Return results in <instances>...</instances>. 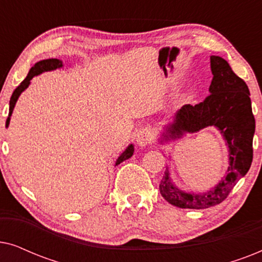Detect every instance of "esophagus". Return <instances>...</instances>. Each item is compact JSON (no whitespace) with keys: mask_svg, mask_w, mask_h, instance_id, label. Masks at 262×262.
<instances>
[{"mask_svg":"<svg viewBox=\"0 0 262 262\" xmlns=\"http://www.w3.org/2000/svg\"><path fill=\"white\" fill-rule=\"evenodd\" d=\"M151 141H152V132L149 127L141 128V130L137 132V135H136V142H137V144L141 146V148L150 144Z\"/></svg>","mask_w":262,"mask_h":262,"instance_id":"obj_1","label":"esophagus"}]
</instances>
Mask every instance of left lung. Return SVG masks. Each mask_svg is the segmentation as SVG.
I'll list each match as a JSON object with an SVG mask.
<instances>
[{"instance_id":"1","label":"left lung","mask_w":262,"mask_h":262,"mask_svg":"<svg viewBox=\"0 0 262 262\" xmlns=\"http://www.w3.org/2000/svg\"><path fill=\"white\" fill-rule=\"evenodd\" d=\"M210 62L213 75L210 95L198 105H185L177 111L169 123L164 125L159 141L163 144L186 134L213 126L223 136L228 146L229 167L216 186L204 192H193L179 187L170 177V166H167L160 192L168 203L181 209H207L221 204L247 174L253 161L255 119L248 85L224 58L211 56Z\"/></svg>"}]
</instances>
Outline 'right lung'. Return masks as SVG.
I'll return each mask as SVG.
<instances>
[{
	"instance_id": "1",
	"label": "right lung",
	"mask_w": 262,
	"mask_h": 262,
	"mask_svg": "<svg viewBox=\"0 0 262 262\" xmlns=\"http://www.w3.org/2000/svg\"><path fill=\"white\" fill-rule=\"evenodd\" d=\"M62 67H63V62L60 59L49 58V59H42V60H40V62H37L33 67L31 68L30 73H28L26 78H25V80L20 83L19 87H17L15 91L13 92V95H12V98H10V101H9V114H8V118H7V121H6V127L9 126L10 117H12L14 107H15L17 99H19L21 93H23L25 89H27L28 85L31 84L32 78H33L34 76H38V75H40L42 73H45V71H52V70L59 69V68H62ZM134 151H135L134 144H128L127 148L125 149L124 151L120 154V156L117 159L116 166L120 164L121 162H124L125 160L130 159V157L134 155Z\"/></svg>"
}]
</instances>
